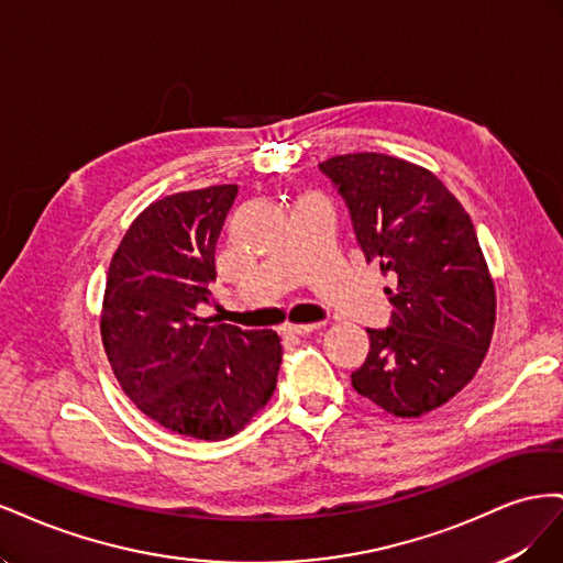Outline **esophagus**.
<instances>
[{
    "mask_svg": "<svg viewBox=\"0 0 563 563\" xmlns=\"http://www.w3.org/2000/svg\"><path fill=\"white\" fill-rule=\"evenodd\" d=\"M321 329V321H314V323H286L284 331L294 333V335H310L314 331Z\"/></svg>",
    "mask_w": 563,
    "mask_h": 563,
    "instance_id": "34e87169",
    "label": "esophagus"
}]
</instances>
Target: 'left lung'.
<instances>
[{
	"label": "left lung",
	"instance_id": "8db88e82",
	"mask_svg": "<svg viewBox=\"0 0 563 563\" xmlns=\"http://www.w3.org/2000/svg\"><path fill=\"white\" fill-rule=\"evenodd\" d=\"M345 199L366 263L391 288L389 327L352 373L362 397L418 418L455 397L482 366L496 327V286L467 211L432 172L380 152L319 164Z\"/></svg>",
	"mask_w": 563,
	"mask_h": 563
}]
</instances>
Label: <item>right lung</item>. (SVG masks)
Wrapping results in <instances>:
<instances>
[{
  "label": "right lung",
  "instance_id": "right-lung-1",
  "mask_svg": "<svg viewBox=\"0 0 563 563\" xmlns=\"http://www.w3.org/2000/svg\"><path fill=\"white\" fill-rule=\"evenodd\" d=\"M236 185L152 201L133 220L108 269L100 335L126 397L162 428L218 441L244 430L277 387L275 331L211 323L216 242Z\"/></svg>",
  "mask_w": 563,
  "mask_h": 563
}]
</instances>
